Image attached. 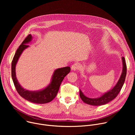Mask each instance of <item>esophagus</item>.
Listing matches in <instances>:
<instances>
[{
  "mask_svg": "<svg viewBox=\"0 0 135 135\" xmlns=\"http://www.w3.org/2000/svg\"><path fill=\"white\" fill-rule=\"evenodd\" d=\"M71 69L73 70H79L80 69V65L79 63H75L71 66Z\"/></svg>",
  "mask_w": 135,
  "mask_h": 135,
  "instance_id": "obj_1",
  "label": "esophagus"
}]
</instances>
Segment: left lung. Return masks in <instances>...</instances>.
Returning a JSON list of instances; mask_svg holds the SVG:
<instances>
[{"label":"left lung","instance_id":"1","mask_svg":"<svg viewBox=\"0 0 135 135\" xmlns=\"http://www.w3.org/2000/svg\"><path fill=\"white\" fill-rule=\"evenodd\" d=\"M123 70L120 78L112 90L105 93L102 97L98 98H90L85 96L82 91L80 90V95L82 100L86 104L93 106H100L105 105L113 100L119 93L125 81L127 75V65L124 57H122Z\"/></svg>","mask_w":135,"mask_h":135}]
</instances>
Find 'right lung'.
Here are the masks:
<instances>
[{"instance_id":"right-lung-1","label":"right lung","mask_w":135,"mask_h":135,"mask_svg":"<svg viewBox=\"0 0 135 135\" xmlns=\"http://www.w3.org/2000/svg\"><path fill=\"white\" fill-rule=\"evenodd\" d=\"M32 39L30 34L28 35L22 44L17 49L12 61V78L17 92L25 99L36 104H45L51 102L58 92L60 84L65 77L70 72L69 67H63L55 70L51 84L43 90L39 91H29L24 89L19 84L16 78L15 66L23 51L29 46L26 44Z\"/></svg>"}]
</instances>
